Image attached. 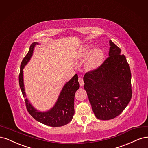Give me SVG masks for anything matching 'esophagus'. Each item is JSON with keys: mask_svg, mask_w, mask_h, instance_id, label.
<instances>
[{"mask_svg": "<svg viewBox=\"0 0 148 148\" xmlns=\"http://www.w3.org/2000/svg\"><path fill=\"white\" fill-rule=\"evenodd\" d=\"M79 84H80V86H81V87H82L83 85H84V80H83L82 77H79Z\"/></svg>", "mask_w": 148, "mask_h": 148, "instance_id": "obj_1", "label": "esophagus"}]
</instances>
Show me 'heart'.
<instances>
[{"label": "heart", "instance_id": "1", "mask_svg": "<svg viewBox=\"0 0 148 148\" xmlns=\"http://www.w3.org/2000/svg\"><path fill=\"white\" fill-rule=\"evenodd\" d=\"M91 50V47L88 45L84 50L82 55L83 56H87L90 50ZM104 54L103 51L98 48L94 49L90 52L85 63V66L89 70H93L98 68L102 63Z\"/></svg>", "mask_w": 148, "mask_h": 148}]
</instances>
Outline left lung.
I'll use <instances>...</instances> for the list:
<instances>
[{"instance_id":"obj_1","label":"left lung","mask_w":148,"mask_h":148,"mask_svg":"<svg viewBox=\"0 0 148 148\" xmlns=\"http://www.w3.org/2000/svg\"><path fill=\"white\" fill-rule=\"evenodd\" d=\"M109 56L84 77V89L95 116L100 120L115 118L124 110L132 95L130 68L121 49L110 40Z\"/></svg>"}]
</instances>
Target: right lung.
<instances>
[{"mask_svg": "<svg viewBox=\"0 0 148 148\" xmlns=\"http://www.w3.org/2000/svg\"><path fill=\"white\" fill-rule=\"evenodd\" d=\"M37 42L32 43L29 50L23 58L20 66V73L19 74V84L23 97L25 98L26 109L31 116L36 121L44 124L51 127L63 126L72 121L74 114V97L76 91L79 88L78 76L76 74L73 77L64 85L57 99L55 106L47 112H40L33 107L28 99L26 98V93L23 83V69L31 58L34 47Z\"/></svg>", "mask_w": 148, "mask_h": 148, "instance_id": "add662e5", "label": "right lung"}]
</instances>
